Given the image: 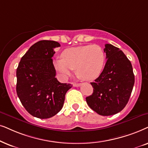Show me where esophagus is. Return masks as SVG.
<instances>
[{
    "mask_svg": "<svg viewBox=\"0 0 148 148\" xmlns=\"http://www.w3.org/2000/svg\"><path fill=\"white\" fill-rule=\"evenodd\" d=\"M73 86H80V83H73Z\"/></svg>",
    "mask_w": 148,
    "mask_h": 148,
    "instance_id": "obj_1",
    "label": "esophagus"
}]
</instances>
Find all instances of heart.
Segmentation results:
<instances>
[{"mask_svg": "<svg viewBox=\"0 0 148 148\" xmlns=\"http://www.w3.org/2000/svg\"><path fill=\"white\" fill-rule=\"evenodd\" d=\"M106 56L101 47L97 45H85L67 49L62 58L54 60L56 70L66 78L76 69V75L84 80H92L101 74L105 64Z\"/></svg>", "mask_w": 148, "mask_h": 148, "instance_id": "b5f03b06", "label": "heart"}]
</instances>
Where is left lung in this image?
Masks as SVG:
<instances>
[{"instance_id":"8db88e82","label":"left lung","mask_w":148,"mask_h":148,"mask_svg":"<svg viewBox=\"0 0 148 148\" xmlns=\"http://www.w3.org/2000/svg\"><path fill=\"white\" fill-rule=\"evenodd\" d=\"M107 62L99 77L93 82L91 95L86 97L92 110L101 116L119 113L127 105L135 83L131 63L120 49L105 45Z\"/></svg>"}]
</instances>
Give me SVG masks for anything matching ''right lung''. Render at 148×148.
Wrapping results in <instances>:
<instances>
[{"label":"right lung","mask_w":148,"mask_h":148,"mask_svg":"<svg viewBox=\"0 0 148 148\" xmlns=\"http://www.w3.org/2000/svg\"><path fill=\"white\" fill-rule=\"evenodd\" d=\"M58 47L60 44L56 41H38L21 58L17 68V96L27 112L38 119H49L58 114L72 86L56 78L52 57Z\"/></svg>","instance_id":"obj_1"}]
</instances>
